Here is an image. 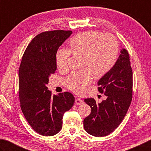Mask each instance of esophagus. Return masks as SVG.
Listing matches in <instances>:
<instances>
[{
  "label": "esophagus",
  "mask_w": 151,
  "mask_h": 151,
  "mask_svg": "<svg viewBox=\"0 0 151 151\" xmlns=\"http://www.w3.org/2000/svg\"><path fill=\"white\" fill-rule=\"evenodd\" d=\"M83 102L80 98H76V101H75V104L76 105H80V104H83Z\"/></svg>",
  "instance_id": "obj_1"
}]
</instances>
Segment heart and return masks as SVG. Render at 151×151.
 Here are the masks:
<instances>
[{
    "label": "heart",
    "instance_id": "obj_1",
    "mask_svg": "<svg viewBox=\"0 0 151 151\" xmlns=\"http://www.w3.org/2000/svg\"><path fill=\"white\" fill-rule=\"evenodd\" d=\"M70 49H59L55 54V62L60 70L68 69L71 53L81 56L79 67L65 79L68 89L77 94H83L95 78L104 76L114 66L118 55V43L109 33L87 31L79 33L69 41Z\"/></svg>",
    "mask_w": 151,
    "mask_h": 151
}]
</instances>
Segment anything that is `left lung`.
<instances>
[{
	"label": "left lung",
	"instance_id": "left-lung-1",
	"mask_svg": "<svg viewBox=\"0 0 151 151\" xmlns=\"http://www.w3.org/2000/svg\"><path fill=\"white\" fill-rule=\"evenodd\" d=\"M114 66L98 81V89L107 96L96 104L93 98L84 101L91 112L83 120L84 129L95 137H104L114 132L128 110L132 100L133 72L127 50L123 49Z\"/></svg>",
	"mask_w": 151,
	"mask_h": 151
}]
</instances>
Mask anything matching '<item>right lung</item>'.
Returning a JSON list of instances; mask_svg holds the SVG:
<instances>
[{"label":"right lung","instance_id":"add662e5","mask_svg":"<svg viewBox=\"0 0 151 151\" xmlns=\"http://www.w3.org/2000/svg\"><path fill=\"white\" fill-rule=\"evenodd\" d=\"M72 31L42 32L25 49L19 68V97L23 114L34 131L52 136L62 129L64 114L73 106L75 98L64 92L52 95L49 77L55 73V54Z\"/></svg>","mask_w":151,"mask_h":151}]
</instances>
